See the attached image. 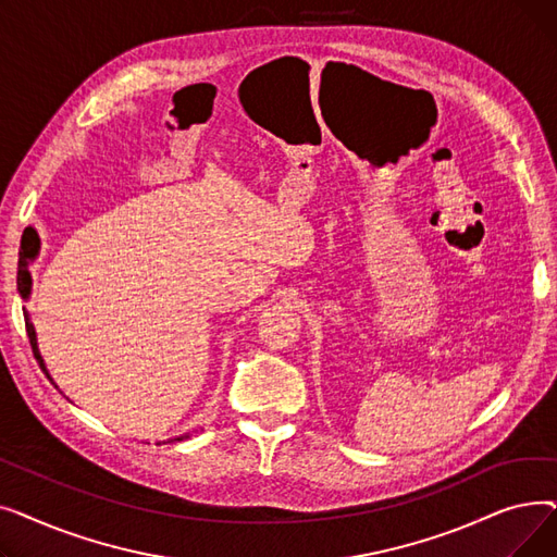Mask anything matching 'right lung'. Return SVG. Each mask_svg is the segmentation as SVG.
Here are the masks:
<instances>
[{
    "instance_id": "obj_1",
    "label": "right lung",
    "mask_w": 557,
    "mask_h": 557,
    "mask_svg": "<svg viewBox=\"0 0 557 557\" xmlns=\"http://www.w3.org/2000/svg\"><path fill=\"white\" fill-rule=\"evenodd\" d=\"M20 248H22V250H20V261H17V290H20V296L26 300V298H28V290H32V275H28L26 263H28V259H34L36 252H38V234H36L34 227H26V230H24V234H22V246H20ZM24 325H26L28 343H32V349H34V357H36V361L40 363L42 372L49 376V372H47V368H45V361H42V357H40V352H38L36 330H34L32 318H28L26 311H24ZM49 382H51V376H49ZM183 437H187V435H183ZM183 437H175V441H183Z\"/></svg>"
}]
</instances>
